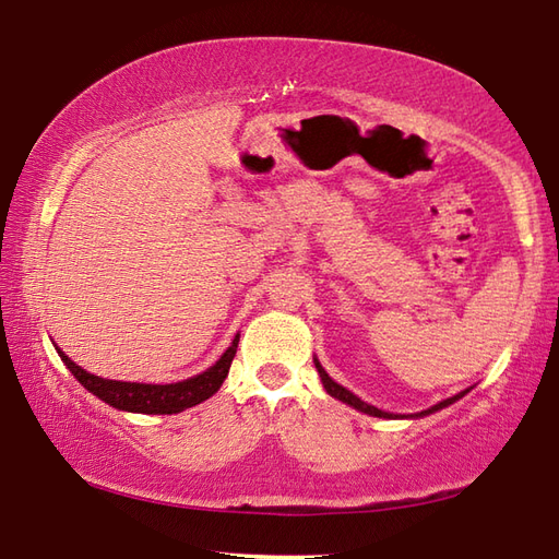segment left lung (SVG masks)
Segmentation results:
<instances>
[{
    "label": "left lung",
    "instance_id": "1",
    "mask_svg": "<svg viewBox=\"0 0 559 559\" xmlns=\"http://www.w3.org/2000/svg\"><path fill=\"white\" fill-rule=\"evenodd\" d=\"M313 365H316V370H319V374H321V382H323V389L325 392H329L333 399H338V402H343V404H350L353 408H357V411H362V414H370V416H377V418H399V416H394V414H386V411H382V408H377V406H370V404H365L362 399H357L353 392H347L345 386H341L338 382H333V379L329 377V372L323 370L321 367V362L319 360H313ZM469 392V389H465V392H460V394H455V396H450V399H445V402H440V404H436V406H430L428 411H420V414H414L416 418L418 416H428V414H436V411H440V408H445V406H450V404H455L457 399H462Z\"/></svg>",
    "mask_w": 559,
    "mask_h": 559
}]
</instances>
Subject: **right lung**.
<instances>
[{"label":"right lung","instance_id":"1","mask_svg":"<svg viewBox=\"0 0 559 559\" xmlns=\"http://www.w3.org/2000/svg\"><path fill=\"white\" fill-rule=\"evenodd\" d=\"M238 338L240 335H236L234 343H230L228 350L218 357L216 365L209 367L202 374L189 377L185 382L175 384H141L104 379L82 370V367L72 362L60 347H56V350L60 355V360L68 365V370L75 374L78 382L109 406L119 411H131V414H180V411L202 404L209 396H214L218 392L230 370V362H234L236 357Z\"/></svg>","mask_w":559,"mask_h":559}]
</instances>
